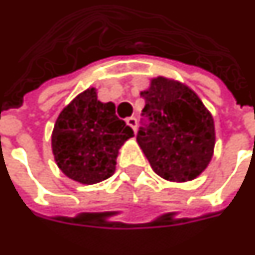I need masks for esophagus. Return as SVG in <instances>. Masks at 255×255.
Masks as SVG:
<instances>
[{
  "label": "esophagus",
  "mask_w": 255,
  "mask_h": 255,
  "mask_svg": "<svg viewBox=\"0 0 255 255\" xmlns=\"http://www.w3.org/2000/svg\"><path fill=\"white\" fill-rule=\"evenodd\" d=\"M126 123H127L129 127L132 128L133 132L136 131V119H135V117H128L127 120H126Z\"/></svg>",
  "instance_id": "34e87169"
}]
</instances>
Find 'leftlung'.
I'll return each mask as SVG.
<instances>
[{
	"label": "left lung",
	"instance_id": "left-lung-1",
	"mask_svg": "<svg viewBox=\"0 0 255 255\" xmlns=\"http://www.w3.org/2000/svg\"><path fill=\"white\" fill-rule=\"evenodd\" d=\"M143 115L149 126L136 142L153 171L170 182H188L207 168L214 156L215 126L213 115L186 84L158 76L146 90Z\"/></svg>",
	"mask_w": 255,
	"mask_h": 255
}]
</instances>
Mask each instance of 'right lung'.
<instances>
[{
    "label": "right lung",
    "instance_id": "add662e5",
    "mask_svg": "<svg viewBox=\"0 0 255 255\" xmlns=\"http://www.w3.org/2000/svg\"><path fill=\"white\" fill-rule=\"evenodd\" d=\"M90 87L66 105L51 135L55 163L66 177L83 185L110 178L119 150L133 131L116 116L113 102H101Z\"/></svg>",
    "mask_w": 255,
    "mask_h": 255
}]
</instances>
